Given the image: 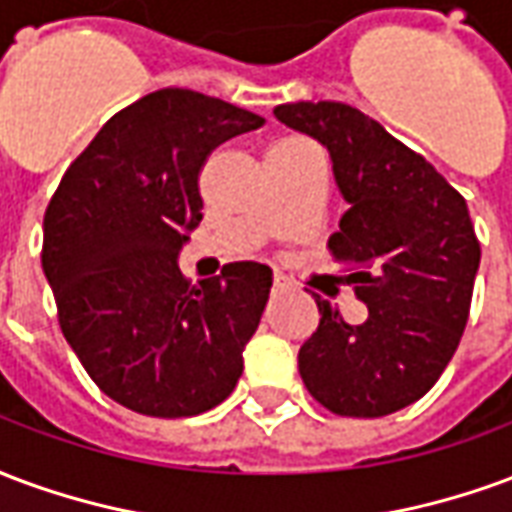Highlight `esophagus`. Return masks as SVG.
I'll return each mask as SVG.
<instances>
[{"instance_id": "esophagus-1", "label": "esophagus", "mask_w": 512, "mask_h": 512, "mask_svg": "<svg viewBox=\"0 0 512 512\" xmlns=\"http://www.w3.org/2000/svg\"><path fill=\"white\" fill-rule=\"evenodd\" d=\"M272 283H275V289H286V286H292V283H289V278H286V275H281V272H275V275H272Z\"/></svg>"}]
</instances>
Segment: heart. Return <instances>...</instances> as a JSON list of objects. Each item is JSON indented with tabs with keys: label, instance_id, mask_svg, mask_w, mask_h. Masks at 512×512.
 <instances>
[{
	"label": "heart",
	"instance_id": "obj_1",
	"mask_svg": "<svg viewBox=\"0 0 512 512\" xmlns=\"http://www.w3.org/2000/svg\"><path fill=\"white\" fill-rule=\"evenodd\" d=\"M286 144H289V141H281V144H275V147H286ZM272 147V149H275Z\"/></svg>",
	"mask_w": 512,
	"mask_h": 512
}]
</instances>
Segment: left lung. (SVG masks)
<instances>
[{
  "label": "left lung",
  "mask_w": 512,
  "mask_h": 512,
  "mask_svg": "<svg viewBox=\"0 0 512 512\" xmlns=\"http://www.w3.org/2000/svg\"><path fill=\"white\" fill-rule=\"evenodd\" d=\"M272 114L330 152L349 210L327 248L368 305L363 324H346L316 294L322 319L297 354L302 382L341 417L398 412L434 387L469 319L480 242L464 196L346 103L300 100Z\"/></svg>",
  "instance_id": "left-lung-1"
}]
</instances>
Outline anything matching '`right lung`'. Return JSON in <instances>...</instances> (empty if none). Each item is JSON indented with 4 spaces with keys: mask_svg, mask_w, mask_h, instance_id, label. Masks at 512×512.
Masks as SVG:
<instances>
[{
    "mask_svg": "<svg viewBox=\"0 0 512 512\" xmlns=\"http://www.w3.org/2000/svg\"><path fill=\"white\" fill-rule=\"evenodd\" d=\"M264 117L193 89L117 111L67 166L43 218V272L59 327L92 382L147 417L226 401L261 322L272 270L234 261L190 286L177 256L199 226V174Z\"/></svg>",
    "mask_w": 512,
    "mask_h": 512,
    "instance_id": "obj_1",
    "label": "right lung"
}]
</instances>
